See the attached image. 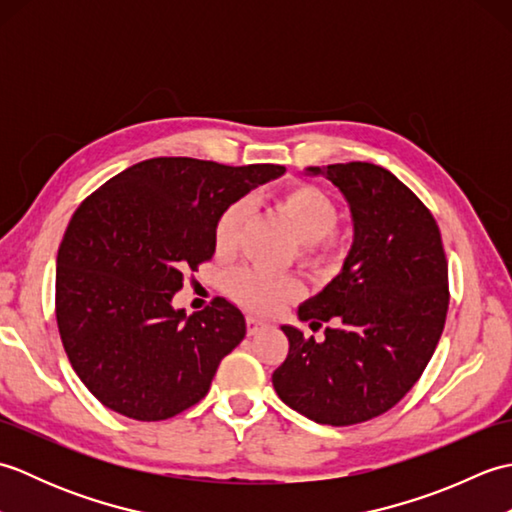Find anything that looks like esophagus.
I'll use <instances>...</instances> for the list:
<instances>
[{"instance_id":"34e87169","label":"esophagus","mask_w":512,"mask_h":512,"mask_svg":"<svg viewBox=\"0 0 512 512\" xmlns=\"http://www.w3.org/2000/svg\"><path fill=\"white\" fill-rule=\"evenodd\" d=\"M246 325H248V334H257V332H262L268 323H266L264 319L253 317V314H248V317H246Z\"/></svg>"}]
</instances>
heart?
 I'll list each match as a JSON object with an SVG mask.
<instances>
[{"label": "heart", "instance_id": "heart-1", "mask_svg": "<svg viewBox=\"0 0 512 512\" xmlns=\"http://www.w3.org/2000/svg\"><path fill=\"white\" fill-rule=\"evenodd\" d=\"M279 211L301 242V255L308 264L332 268L343 257V242L334 233L341 220L339 204L314 184H295L279 195ZM244 202H233L215 222L217 250H231L237 242L239 226L244 222ZM297 284L288 277L268 275L255 268H239L226 279V292L239 306L255 312H273L288 297L295 295Z\"/></svg>", "mask_w": 512, "mask_h": 512}]
</instances>
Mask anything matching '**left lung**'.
<instances>
[{"label":"left lung","instance_id":"1","mask_svg":"<svg viewBox=\"0 0 512 512\" xmlns=\"http://www.w3.org/2000/svg\"><path fill=\"white\" fill-rule=\"evenodd\" d=\"M350 206L354 242L341 273L299 319L325 328V341L281 325L288 356L273 374L277 396L332 427L372 420L416 385L449 310V266L440 228L411 189L372 162L308 167Z\"/></svg>","mask_w":512,"mask_h":512}]
</instances>
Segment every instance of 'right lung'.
<instances>
[{"instance_id": "obj_1", "label": "right lung", "mask_w": 512, "mask_h": 512, "mask_svg": "<svg viewBox=\"0 0 512 512\" xmlns=\"http://www.w3.org/2000/svg\"><path fill=\"white\" fill-rule=\"evenodd\" d=\"M284 171L151 158L74 211L57 255V325L76 376L107 409L156 422L206 396L244 339V314L215 297L187 317L171 299L184 270L213 257L226 206Z\"/></svg>"}]
</instances>
